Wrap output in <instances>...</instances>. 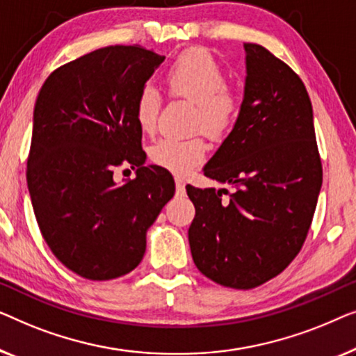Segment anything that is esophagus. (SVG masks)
Returning <instances> with one entry per match:
<instances>
[{
    "label": "esophagus",
    "instance_id": "esophagus-1",
    "mask_svg": "<svg viewBox=\"0 0 356 356\" xmlns=\"http://www.w3.org/2000/svg\"><path fill=\"white\" fill-rule=\"evenodd\" d=\"M176 188L179 195L185 193V180L182 177H176Z\"/></svg>",
    "mask_w": 356,
    "mask_h": 356
}]
</instances>
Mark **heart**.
Segmentation results:
<instances>
[{
    "mask_svg": "<svg viewBox=\"0 0 356 356\" xmlns=\"http://www.w3.org/2000/svg\"><path fill=\"white\" fill-rule=\"evenodd\" d=\"M169 88L177 97L197 103L195 124L211 137H222L235 121L237 103L226 90V76L221 66L204 49H192L179 56L168 69ZM161 93L153 83H145L135 103V119L143 132L156 127ZM149 159L174 174H187L207 154V143L200 137H164L148 149Z\"/></svg>",
    "mask_w": 356,
    "mask_h": 356,
    "instance_id": "obj_1",
    "label": "heart"
}]
</instances>
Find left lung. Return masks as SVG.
Returning <instances> with one entry per match:
<instances>
[{"mask_svg": "<svg viewBox=\"0 0 356 356\" xmlns=\"http://www.w3.org/2000/svg\"><path fill=\"white\" fill-rule=\"evenodd\" d=\"M237 119L204 164V176L235 188H195L188 229L200 273L232 289L277 276L307 238L323 184L313 108L300 77L266 48L245 43Z\"/></svg>", "mask_w": 356, "mask_h": 356, "instance_id": "left-lung-1", "label": "left lung"}]
</instances>
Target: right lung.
Segmentation results:
<instances>
[{
    "label": "right lung",
    "mask_w": 356,
    "mask_h": 356,
    "mask_svg": "<svg viewBox=\"0 0 356 356\" xmlns=\"http://www.w3.org/2000/svg\"><path fill=\"white\" fill-rule=\"evenodd\" d=\"M164 56L134 47L95 49L49 74L35 102L27 185L38 227L59 261L92 280L121 277L176 184L145 166L135 103ZM136 179L113 180L118 165ZM129 171V169H127Z\"/></svg>",
    "instance_id": "add662e5"
}]
</instances>
